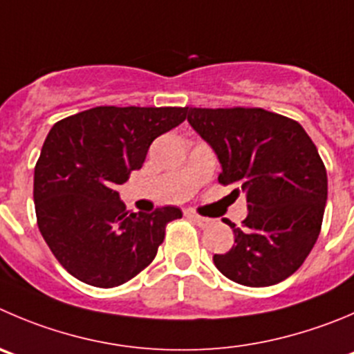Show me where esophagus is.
<instances>
[{
  "mask_svg": "<svg viewBox=\"0 0 354 354\" xmlns=\"http://www.w3.org/2000/svg\"><path fill=\"white\" fill-rule=\"evenodd\" d=\"M187 217L191 218V221L193 222H196L198 225H200V227H207L208 224H210L212 222V218H207V217H201V215H198V214H193V212H187Z\"/></svg>",
  "mask_w": 354,
  "mask_h": 354,
  "instance_id": "obj_1",
  "label": "esophagus"
}]
</instances>
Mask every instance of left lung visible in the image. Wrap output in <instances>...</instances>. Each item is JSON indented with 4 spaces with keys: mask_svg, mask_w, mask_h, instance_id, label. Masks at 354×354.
Masks as SVG:
<instances>
[{
    "mask_svg": "<svg viewBox=\"0 0 354 354\" xmlns=\"http://www.w3.org/2000/svg\"><path fill=\"white\" fill-rule=\"evenodd\" d=\"M194 132L221 163L218 183L245 193L241 227L227 221L234 245L215 254L218 271L247 287H269L294 274L318 240L326 205V170L294 120L247 109H187Z\"/></svg>",
    "mask_w": 354,
    "mask_h": 354,
    "instance_id": "1",
    "label": "left lung"
}]
</instances>
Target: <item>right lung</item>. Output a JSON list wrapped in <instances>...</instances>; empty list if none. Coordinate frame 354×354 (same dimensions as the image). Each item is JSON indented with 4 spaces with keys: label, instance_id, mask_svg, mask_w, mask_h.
I'll list each match as a JSON object with an SVG mask.
<instances>
[{
    "label": "right lung",
    "instance_id": "1",
    "mask_svg": "<svg viewBox=\"0 0 354 354\" xmlns=\"http://www.w3.org/2000/svg\"><path fill=\"white\" fill-rule=\"evenodd\" d=\"M187 107L102 106L52 127L35 168L41 236L69 274L92 287L129 281L156 257L177 207L129 214L118 186L142 168L156 137L179 127Z\"/></svg>",
    "mask_w": 354,
    "mask_h": 354
}]
</instances>
